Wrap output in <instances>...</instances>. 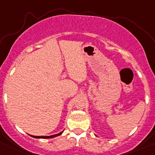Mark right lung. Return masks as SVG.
Returning a JSON list of instances; mask_svg holds the SVG:
<instances>
[{"instance_id":"obj_1","label":"right lung","mask_w":155,"mask_h":155,"mask_svg":"<svg viewBox=\"0 0 155 155\" xmlns=\"http://www.w3.org/2000/svg\"><path fill=\"white\" fill-rule=\"evenodd\" d=\"M62 132H63V131L61 132H59V133H58V134H56V135H50V136H34V135H29L31 136V137H35V138H53V137H57V136L62 135Z\"/></svg>"}]
</instances>
